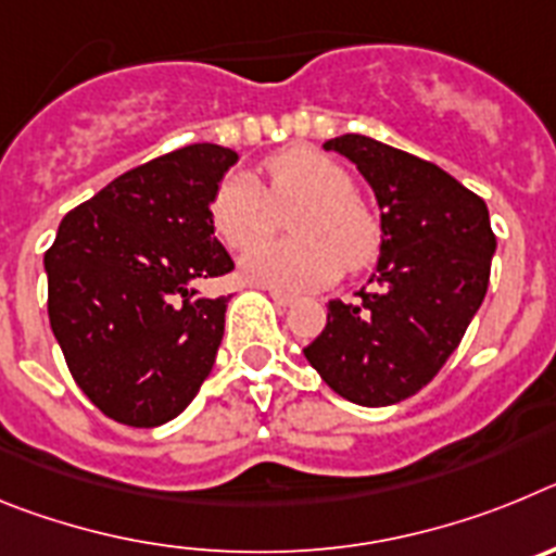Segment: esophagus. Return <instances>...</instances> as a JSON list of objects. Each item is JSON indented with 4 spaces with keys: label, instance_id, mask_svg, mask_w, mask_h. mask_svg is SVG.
<instances>
[{
    "label": "esophagus",
    "instance_id": "34e87169",
    "mask_svg": "<svg viewBox=\"0 0 556 556\" xmlns=\"http://www.w3.org/2000/svg\"><path fill=\"white\" fill-rule=\"evenodd\" d=\"M269 298H273V301L278 303V306H292V303H294V298H292V294H287V292H278V289H269Z\"/></svg>",
    "mask_w": 556,
    "mask_h": 556
}]
</instances>
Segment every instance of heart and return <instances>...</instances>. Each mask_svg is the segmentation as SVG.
<instances>
[{"label": "heart", "mask_w": 556, "mask_h": 556, "mask_svg": "<svg viewBox=\"0 0 556 556\" xmlns=\"http://www.w3.org/2000/svg\"><path fill=\"white\" fill-rule=\"evenodd\" d=\"M267 184L248 172H230L208 203L214 233L228 248L244 250L268 235L283 210L294 240L260 243L242 255L244 281L278 292H312L333 283L342 269H362L381 248L376 214L353 194L342 164L314 147H289L264 161Z\"/></svg>", "instance_id": "heart-1"}]
</instances>
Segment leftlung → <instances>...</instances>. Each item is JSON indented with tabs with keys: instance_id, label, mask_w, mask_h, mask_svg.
Instances as JSON below:
<instances>
[{
	"instance_id": "8db88e82",
	"label": "left lung",
	"mask_w": 556,
	"mask_h": 556,
	"mask_svg": "<svg viewBox=\"0 0 556 556\" xmlns=\"http://www.w3.org/2000/svg\"><path fill=\"white\" fill-rule=\"evenodd\" d=\"M356 164L381 208V258L356 303H328L303 348L337 395L390 406L424 390L459 348L490 283L495 233L479 194L431 161L348 132L326 141Z\"/></svg>"
}]
</instances>
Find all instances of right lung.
Wrapping results in <instances>:
<instances>
[{
	"mask_svg": "<svg viewBox=\"0 0 556 556\" xmlns=\"http://www.w3.org/2000/svg\"><path fill=\"white\" fill-rule=\"evenodd\" d=\"M236 159L189 144L147 161L68 211L43 253L49 326L68 372L116 424L178 417L214 367L228 294L194 283L233 269L208 203Z\"/></svg>",
	"mask_w": 556,
	"mask_h": 556,
	"instance_id": "1",
	"label": "right lung"
}]
</instances>
